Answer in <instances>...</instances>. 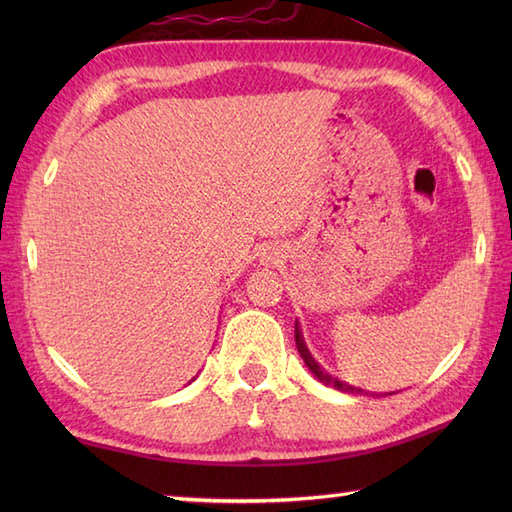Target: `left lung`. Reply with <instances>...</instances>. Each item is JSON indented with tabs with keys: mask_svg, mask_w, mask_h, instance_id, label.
<instances>
[{
	"mask_svg": "<svg viewBox=\"0 0 512 512\" xmlns=\"http://www.w3.org/2000/svg\"><path fill=\"white\" fill-rule=\"evenodd\" d=\"M295 343H297V350H299L301 358H303V361H306V365L310 367V372H312L314 376H317L323 385H330V387L339 389V391H347V394H363V389H356V387H352V385L341 383V380H336V378L330 376L328 372H323V369L317 365V361H314V358H312V354L308 352L306 343H303V336H301V332H299V325H297V323H295Z\"/></svg>",
	"mask_w": 512,
	"mask_h": 512,
	"instance_id": "1",
	"label": "left lung"
}]
</instances>
